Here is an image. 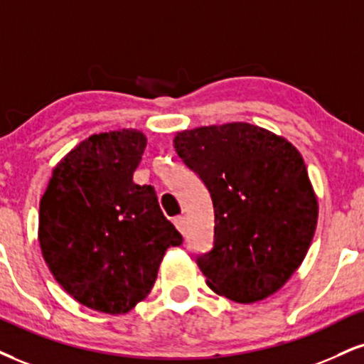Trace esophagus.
Wrapping results in <instances>:
<instances>
[{"label": "esophagus", "mask_w": 364, "mask_h": 364, "mask_svg": "<svg viewBox=\"0 0 364 364\" xmlns=\"http://www.w3.org/2000/svg\"><path fill=\"white\" fill-rule=\"evenodd\" d=\"M174 225H176V229L181 232L183 235L186 234V218L185 217H174Z\"/></svg>", "instance_id": "1"}]
</instances>
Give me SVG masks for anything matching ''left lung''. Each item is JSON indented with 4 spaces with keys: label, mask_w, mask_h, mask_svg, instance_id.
<instances>
[{
    "label": "left lung",
    "mask_w": 364,
    "mask_h": 364,
    "mask_svg": "<svg viewBox=\"0 0 364 364\" xmlns=\"http://www.w3.org/2000/svg\"><path fill=\"white\" fill-rule=\"evenodd\" d=\"M174 149L212 196L213 247L196 257L207 284L239 304L268 299L299 269L317 227L301 154L246 122L183 130Z\"/></svg>",
    "instance_id": "8db88e82"
}]
</instances>
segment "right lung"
Masks as SVG:
<instances>
[{"instance_id": "obj_1", "label": "right lung", "mask_w": 364, "mask_h": 364, "mask_svg": "<svg viewBox=\"0 0 364 364\" xmlns=\"http://www.w3.org/2000/svg\"><path fill=\"white\" fill-rule=\"evenodd\" d=\"M146 146L134 129L91 135L60 159L41 200L43 259L74 300L98 312L134 309L168 247L183 242L154 188L134 183Z\"/></svg>"}]
</instances>
